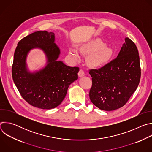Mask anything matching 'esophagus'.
<instances>
[{
  "label": "esophagus",
  "instance_id": "34e87169",
  "mask_svg": "<svg viewBox=\"0 0 152 152\" xmlns=\"http://www.w3.org/2000/svg\"><path fill=\"white\" fill-rule=\"evenodd\" d=\"M84 75H85V73H84V72L83 71V70L80 69V70H79V73H78V76H79V77H82V76H83Z\"/></svg>",
  "mask_w": 152,
  "mask_h": 152
}]
</instances>
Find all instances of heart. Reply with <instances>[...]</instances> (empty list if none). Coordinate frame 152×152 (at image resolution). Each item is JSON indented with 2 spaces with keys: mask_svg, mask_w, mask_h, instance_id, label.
Listing matches in <instances>:
<instances>
[{
  "mask_svg": "<svg viewBox=\"0 0 152 152\" xmlns=\"http://www.w3.org/2000/svg\"><path fill=\"white\" fill-rule=\"evenodd\" d=\"M80 51L82 53L91 54L89 58L90 62L93 66H99L106 62L111 56V50L110 48L99 39L91 41L83 45ZM69 55L75 59L79 58L77 51L75 49H70Z\"/></svg>",
  "mask_w": 152,
  "mask_h": 152,
  "instance_id": "heart-1",
  "label": "heart"
}]
</instances>
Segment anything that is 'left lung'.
I'll return each mask as SVG.
<instances>
[{
  "instance_id": "left-lung-1",
  "label": "left lung",
  "mask_w": 152,
  "mask_h": 152,
  "mask_svg": "<svg viewBox=\"0 0 152 152\" xmlns=\"http://www.w3.org/2000/svg\"><path fill=\"white\" fill-rule=\"evenodd\" d=\"M117 58L99 69H91L89 96L100 110L114 111L123 106L136 91L141 77L140 57L135 43L129 38Z\"/></svg>"
}]
</instances>
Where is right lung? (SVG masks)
<instances>
[{
  "instance_id": "1",
  "label": "right lung",
  "mask_w": 152,
  "mask_h": 152,
  "mask_svg": "<svg viewBox=\"0 0 152 152\" xmlns=\"http://www.w3.org/2000/svg\"><path fill=\"white\" fill-rule=\"evenodd\" d=\"M35 48L44 52L47 64L32 73L27 68L26 58ZM60 53L55 43V34L51 32H35L18 42L14 55L12 79L21 97L32 106L43 110L56 107L66 97L70 85L77 79L79 68L57 61Z\"/></svg>"
}]
</instances>
